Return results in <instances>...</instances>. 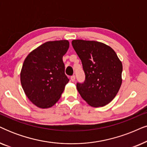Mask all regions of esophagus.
Instances as JSON below:
<instances>
[{"instance_id":"34e87169","label":"esophagus","mask_w":147,"mask_h":147,"mask_svg":"<svg viewBox=\"0 0 147 147\" xmlns=\"http://www.w3.org/2000/svg\"><path fill=\"white\" fill-rule=\"evenodd\" d=\"M75 80H76V77H75V76H71V82H74L75 81Z\"/></svg>"}]
</instances>
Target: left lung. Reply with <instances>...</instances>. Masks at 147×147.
<instances>
[{
	"label": "left lung",
	"mask_w": 147,
	"mask_h": 147,
	"mask_svg": "<svg viewBox=\"0 0 147 147\" xmlns=\"http://www.w3.org/2000/svg\"><path fill=\"white\" fill-rule=\"evenodd\" d=\"M74 50L80 59L86 80L77 89L89 105L98 107L109 103L121 87L122 63L113 49L100 42L74 40Z\"/></svg>",
	"instance_id": "obj_1"
}]
</instances>
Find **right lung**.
<instances>
[{"label": "right lung", "mask_w": 147, "mask_h": 147, "mask_svg": "<svg viewBox=\"0 0 147 147\" xmlns=\"http://www.w3.org/2000/svg\"><path fill=\"white\" fill-rule=\"evenodd\" d=\"M69 41H49L34 49L25 59L20 73L22 88L28 99L41 109L53 107L69 82L63 57Z\"/></svg>", "instance_id": "1"}]
</instances>
